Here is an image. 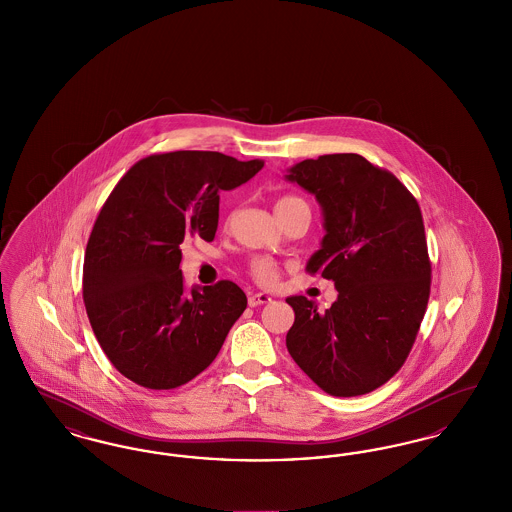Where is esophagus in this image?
Masks as SVG:
<instances>
[{
  "instance_id": "obj_1",
  "label": "esophagus",
  "mask_w": 512,
  "mask_h": 512,
  "mask_svg": "<svg viewBox=\"0 0 512 512\" xmlns=\"http://www.w3.org/2000/svg\"><path fill=\"white\" fill-rule=\"evenodd\" d=\"M270 295L268 293L263 292H255L249 293V297H247V301H249V307H259V305H267L270 303Z\"/></svg>"
}]
</instances>
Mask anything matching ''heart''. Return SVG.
I'll list each match as a JSON object with an SVG mask.
<instances>
[{
  "label": "heart",
  "instance_id": "obj_1",
  "mask_svg": "<svg viewBox=\"0 0 512 512\" xmlns=\"http://www.w3.org/2000/svg\"><path fill=\"white\" fill-rule=\"evenodd\" d=\"M290 201H297V197H282L276 205H282V203H290ZM253 274L261 280V282H272L276 278V267L272 261L268 259H259L253 263Z\"/></svg>",
  "mask_w": 512,
  "mask_h": 512
}]
</instances>
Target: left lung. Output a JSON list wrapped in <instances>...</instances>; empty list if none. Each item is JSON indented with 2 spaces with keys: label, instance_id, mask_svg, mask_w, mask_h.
<instances>
[{
  "label": "left lung",
  "instance_id": "8db88e82",
  "mask_svg": "<svg viewBox=\"0 0 512 512\" xmlns=\"http://www.w3.org/2000/svg\"><path fill=\"white\" fill-rule=\"evenodd\" d=\"M286 180L322 209L326 234L307 270L338 290L324 313L303 295L286 299L295 313L286 347L330 395L376 390L405 363L430 297L420 207L391 172L357 153L305 159Z\"/></svg>",
  "mask_w": 512,
  "mask_h": 512
}]
</instances>
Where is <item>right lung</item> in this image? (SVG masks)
I'll return each instance as SVG.
<instances>
[{"label": "right lung", "instance_id": "1", "mask_svg": "<svg viewBox=\"0 0 512 512\" xmlns=\"http://www.w3.org/2000/svg\"><path fill=\"white\" fill-rule=\"evenodd\" d=\"M265 161L172 151L138 161L105 201L84 257L86 313L113 366L149 390H172L215 361L247 297L230 280L186 292L184 238H215L222 190Z\"/></svg>", "mask_w": 512, "mask_h": 512}]
</instances>
